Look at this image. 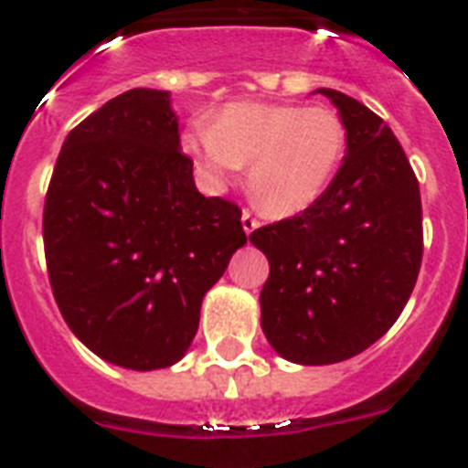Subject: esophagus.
<instances>
[{
    "label": "esophagus",
    "mask_w": 468,
    "mask_h": 468,
    "mask_svg": "<svg viewBox=\"0 0 468 468\" xmlns=\"http://www.w3.org/2000/svg\"><path fill=\"white\" fill-rule=\"evenodd\" d=\"M241 225H243V231H246V234H253V231L258 229V227H260V222L255 220L253 215L248 213V210H243V215H241Z\"/></svg>",
    "instance_id": "34e87169"
}]
</instances>
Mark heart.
<instances>
[{"label":"heart","instance_id":"obj_1","mask_svg":"<svg viewBox=\"0 0 468 468\" xmlns=\"http://www.w3.org/2000/svg\"><path fill=\"white\" fill-rule=\"evenodd\" d=\"M183 147L213 185L248 168V192L274 218L312 208L337 176L346 126L330 107L229 102L208 126L192 128Z\"/></svg>","mask_w":468,"mask_h":468}]
</instances>
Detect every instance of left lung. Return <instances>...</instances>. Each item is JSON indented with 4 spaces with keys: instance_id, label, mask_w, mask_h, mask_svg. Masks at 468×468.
Returning <instances> with one entry per match:
<instances>
[{
    "instance_id": "left-lung-1",
    "label": "left lung",
    "mask_w": 468,
    "mask_h": 468,
    "mask_svg": "<svg viewBox=\"0 0 468 468\" xmlns=\"http://www.w3.org/2000/svg\"><path fill=\"white\" fill-rule=\"evenodd\" d=\"M325 95L346 126V154L330 187L250 243L270 260L260 292L262 333L300 366L356 356L403 312L421 264L420 185L391 128L363 102Z\"/></svg>"
}]
</instances>
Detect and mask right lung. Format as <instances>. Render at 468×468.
Returning <instances> with one entry per match:
<instances>
[{"label": "right lung", "instance_id": "add662e5", "mask_svg": "<svg viewBox=\"0 0 468 468\" xmlns=\"http://www.w3.org/2000/svg\"><path fill=\"white\" fill-rule=\"evenodd\" d=\"M171 93L131 89L65 138L44 204L53 297L77 340L128 370L187 354L206 292L246 246L241 210L194 185Z\"/></svg>", "mask_w": 468, "mask_h": 468}]
</instances>
